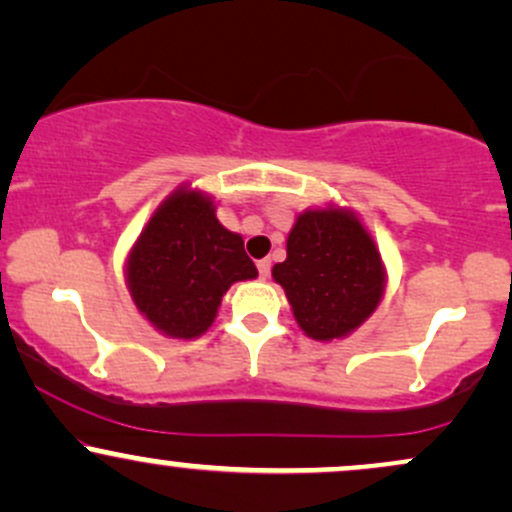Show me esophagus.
<instances>
[{
	"instance_id": "esophagus-1",
	"label": "esophagus",
	"mask_w": 512,
	"mask_h": 512,
	"mask_svg": "<svg viewBox=\"0 0 512 512\" xmlns=\"http://www.w3.org/2000/svg\"><path fill=\"white\" fill-rule=\"evenodd\" d=\"M257 269H260V279H267L269 272H272V262L260 260V262H257Z\"/></svg>"
}]
</instances>
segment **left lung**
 Returning <instances> with one entry per match:
<instances>
[{"mask_svg":"<svg viewBox=\"0 0 512 512\" xmlns=\"http://www.w3.org/2000/svg\"><path fill=\"white\" fill-rule=\"evenodd\" d=\"M272 276L286 291L298 327L332 342L361 327L385 293L378 245L354 211L305 209L286 240V260Z\"/></svg>","mask_w":512,"mask_h":512,"instance_id":"8db88e82","label":"left lung"}]
</instances>
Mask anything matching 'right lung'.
<instances>
[{
  "label": "right lung",
  "mask_w": 512,
  "mask_h": 512,
  "mask_svg": "<svg viewBox=\"0 0 512 512\" xmlns=\"http://www.w3.org/2000/svg\"><path fill=\"white\" fill-rule=\"evenodd\" d=\"M255 276L243 238L221 226L209 195L187 185L158 204L125 262L137 310L173 339L207 332L223 293Z\"/></svg>",
  "instance_id": "1"
}]
</instances>
